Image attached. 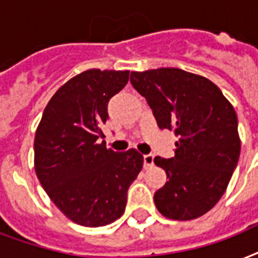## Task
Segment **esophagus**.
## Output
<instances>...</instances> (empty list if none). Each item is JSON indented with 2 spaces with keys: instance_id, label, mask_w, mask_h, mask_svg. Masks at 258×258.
<instances>
[{
  "instance_id": "1",
  "label": "esophagus",
  "mask_w": 258,
  "mask_h": 258,
  "mask_svg": "<svg viewBox=\"0 0 258 258\" xmlns=\"http://www.w3.org/2000/svg\"><path fill=\"white\" fill-rule=\"evenodd\" d=\"M154 164V155L153 154H146L143 155V165H145V168H149L151 165Z\"/></svg>"
}]
</instances>
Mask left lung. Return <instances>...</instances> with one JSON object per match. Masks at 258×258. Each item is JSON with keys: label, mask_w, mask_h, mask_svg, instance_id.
Wrapping results in <instances>:
<instances>
[{"label": "left lung", "mask_w": 258, "mask_h": 258, "mask_svg": "<svg viewBox=\"0 0 258 258\" xmlns=\"http://www.w3.org/2000/svg\"><path fill=\"white\" fill-rule=\"evenodd\" d=\"M130 81L146 98L158 127L178 137L173 158H154L169 178L154 194L155 207L174 221L204 215L223 196L238 164L233 105L208 78L181 69L131 72Z\"/></svg>", "instance_id": "8db88e82"}]
</instances>
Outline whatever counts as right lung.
I'll list each match as a JSON object with an SVG mask.
<instances>
[{"label":"right lung","instance_id":"1","mask_svg":"<svg viewBox=\"0 0 258 258\" xmlns=\"http://www.w3.org/2000/svg\"><path fill=\"white\" fill-rule=\"evenodd\" d=\"M128 70L89 69L60 86L35 134V172L52 203L77 225L98 227L119 219L127 190L143 166L135 149H107L103 124L109 98L128 82Z\"/></svg>","mask_w":258,"mask_h":258}]
</instances>
